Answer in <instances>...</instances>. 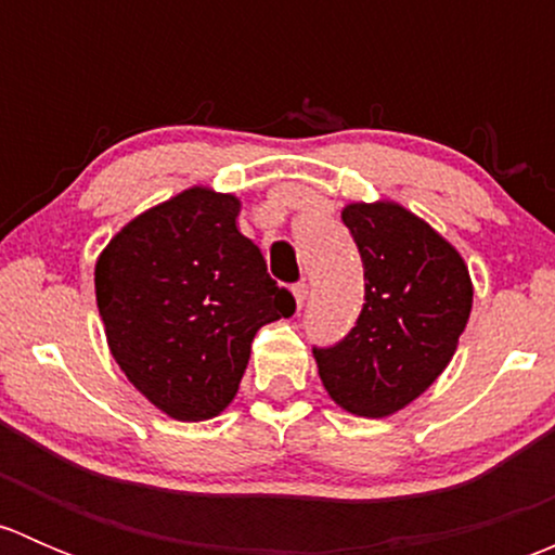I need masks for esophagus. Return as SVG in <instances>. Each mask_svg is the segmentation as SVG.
Returning <instances> with one entry per match:
<instances>
[{
	"label": "esophagus",
	"instance_id": "obj_1",
	"mask_svg": "<svg viewBox=\"0 0 555 555\" xmlns=\"http://www.w3.org/2000/svg\"><path fill=\"white\" fill-rule=\"evenodd\" d=\"M293 295H295V304H298V309H304L306 298H309V284L306 282H298L293 287Z\"/></svg>",
	"mask_w": 555,
	"mask_h": 555
}]
</instances>
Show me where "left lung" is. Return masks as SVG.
<instances>
[{"mask_svg":"<svg viewBox=\"0 0 555 555\" xmlns=\"http://www.w3.org/2000/svg\"><path fill=\"white\" fill-rule=\"evenodd\" d=\"M340 220L360 249L365 304L351 333L313 357L340 408L382 418L446 371L473 311V282L462 255L395 201L349 204Z\"/></svg>","mask_w":555,"mask_h":555,"instance_id":"8db88e82","label":"left lung"}]
</instances>
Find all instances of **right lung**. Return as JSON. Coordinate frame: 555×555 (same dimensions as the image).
Returning <instances> with one entry per match:
<instances>
[{"mask_svg":"<svg viewBox=\"0 0 555 555\" xmlns=\"http://www.w3.org/2000/svg\"><path fill=\"white\" fill-rule=\"evenodd\" d=\"M238 211L236 195L190 188L133 217L96 260L112 357L177 422L225 411L257 330L295 313L293 295L236 228Z\"/></svg>","mask_w":555,"mask_h":555,"instance_id":"add662e5","label":"right lung"}]
</instances>
